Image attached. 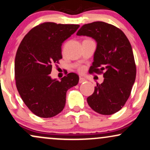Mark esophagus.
Masks as SVG:
<instances>
[{
  "mask_svg": "<svg viewBox=\"0 0 150 150\" xmlns=\"http://www.w3.org/2000/svg\"><path fill=\"white\" fill-rule=\"evenodd\" d=\"M86 80L85 78H83V77H80V79H79V83H83Z\"/></svg>",
  "mask_w": 150,
  "mask_h": 150,
  "instance_id": "34e87169",
  "label": "esophagus"
}]
</instances>
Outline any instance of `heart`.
<instances>
[{
    "mask_svg": "<svg viewBox=\"0 0 150 150\" xmlns=\"http://www.w3.org/2000/svg\"><path fill=\"white\" fill-rule=\"evenodd\" d=\"M78 70H79V72H80V73H83V72H84V68H83V67H80V68H78Z\"/></svg>",
    "mask_w": 150,
    "mask_h": 150,
    "instance_id": "obj_1",
    "label": "heart"
}]
</instances>
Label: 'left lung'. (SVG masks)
<instances>
[{"label": "left lung", "mask_w": 150, "mask_h": 150, "mask_svg": "<svg viewBox=\"0 0 150 150\" xmlns=\"http://www.w3.org/2000/svg\"><path fill=\"white\" fill-rule=\"evenodd\" d=\"M76 34L92 37L97 42L89 72L103 74L104 77L87 97L89 106L102 115L118 112L130 97L136 77L135 58L128 39L119 28L104 22L82 25Z\"/></svg>", "instance_id": "8db88e82"}]
</instances>
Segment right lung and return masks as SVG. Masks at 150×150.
Here are the masks:
<instances>
[{"label": "right lung", "instance_id": "add662e5", "mask_svg": "<svg viewBox=\"0 0 150 150\" xmlns=\"http://www.w3.org/2000/svg\"><path fill=\"white\" fill-rule=\"evenodd\" d=\"M79 25L46 22L35 26L20 43L15 60L17 89L26 106L36 116L51 118L65 107L66 92L79 82L76 73L61 80L50 74L62 58V43L75 33Z\"/></svg>", "mask_w": 150, "mask_h": 150}]
</instances>
